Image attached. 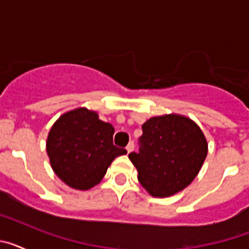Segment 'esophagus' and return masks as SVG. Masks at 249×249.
<instances>
[{"label":"esophagus","instance_id":"esophagus-1","mask_svg":"<svg viewBox=\"0 0 249 249\" xmlns=\"http://www.w3.org/2000/svg\"><path fill=\"white\" fill-rule=\"evenodd\" d=\"M133 148H135V143H133V142H129V143L127 144V147H126L127 153H131V152L133 151Z\"/></svg>","mask_w":249,"mask_h":249}]
</instances>
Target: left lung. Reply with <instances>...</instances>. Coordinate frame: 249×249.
<instances>
[{"label":"left lung","instance_id":"obj_1","mask_svg":"<svg viewBox=\"0 0 249 249\" xmlns=\"http://www.w3.org/2000/svg\"><path fill=\"white\" fill-rule=\"evenodd\" d=\"M138 153L128 158L138 171V181L152 197L181 192L198 175L208 152L199 126L182 114L151 117L142 124Z\"/></svg>","mask_w":249,"mask_h":249}]
</instances>
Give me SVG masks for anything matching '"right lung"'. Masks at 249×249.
Listing matches in <instances>:
<instances>
[{
  "label": "right lung",
  "instance_id": "obj_1",
  "mask_svg": "<svg viewBox=\"0 0 249 249\" xmlns=\"http://www.w3.org/2000/svg\"><path fill=\"white\" fill-rule=\"evenodd\" d=\"M114 128L86 107L63 113L51 127L46 149L53 172L71 188L91 190L127 151L113 144Z\"/></svg>",
  "mask_w": 249,
  "mask_h": 249
}]
</instances>
